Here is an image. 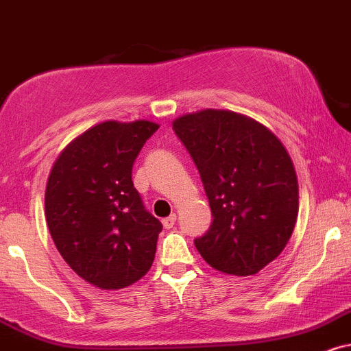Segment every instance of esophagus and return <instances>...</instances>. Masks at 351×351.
<instances>
[{
  "instance_id": "34e87169",
  "label": "esophagus",
  "mask_w": 351,
  "mask_h": 351,
  "mask_svg": "<svg viewBox=\"0 0 351 351\" xmlns=\"http://www.w3.org/2000/svg\"><path fill=\"white\" fill-rule=\"evenodd\" d=\"M175 222H176V214H171V216L165 217L163 221H162V223H163L165 229H171V227L175 226Z\"/></svg>"
}]
</instances>
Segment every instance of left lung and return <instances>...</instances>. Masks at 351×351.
Returning <instances> with one entry per match:
<instances>
[{
	"label": "left lung",
	"instance_id": "1",
	"mask_svg": "<svg viewBox=\"0 0 351 351\" xmlns=\"http://www.w3.org/2000/svg\"><path fill=\"white\" fill-rule=\"evenodd\" d=\"M201 175L213 223L194 239L213 268L258 273L286 247L298 219V176L280 138L260 122L206 109L173 122Z\"/></svg>",
	"mask_w": 351,
	"mask_h": 351
}]
</instances>
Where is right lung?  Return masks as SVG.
Segmentation results:
<instances>
[{
	"label": "right lung",
	"mask_w": 351,
	"mask_h": 351,
	"mask_svg": "<svg viewBox=\"0 0 351 351\" xmlns=\"http://www.w3.org/2000/svg\"><path fill=\"white\" fill-rule=\"evenodd\" d=\"M158 124L108 121L80 135L55 160L45 219L70 268L101 289H121L149 271L162 222L134 188L132 167Z\"/></svg>",
	"instance_id": "right-lung-1"
}]
</instances>
